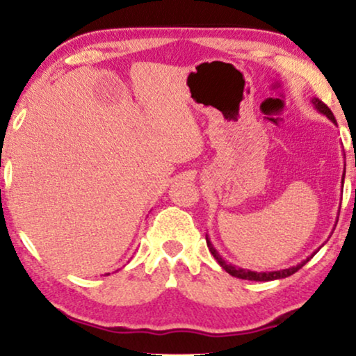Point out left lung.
I'll use <instances>...</instances> for the list:
<instances>
[{
  "label": "left lung",
  "instance_id": "obj_1",
  "mask_svg": "<svg viewBox=\"0 0 356 356\" xmlns=\"http://www.w3.org/2000/svg\"><path fill=\"white\" fill-rule=\"evenodd\" d=\"M311 105H313L314 110H318L321 115L327 116V118H329L330 121H332L334 124H337V121H335L332 111H330L329 106L325 105V104H323V102H321L319 99H316V97H313V99H311ZM343 179H345V170H343V175H342V186H343ZM337 220H339V217H337ZM335 225H337V223H335ZM206 241H207L209 251L212 252V256L216 257L217 262L222 266L223 270H227L228 274L233 275V277H238V279L256 280V282H269V280H277V279H285V277H290L291 274H295L296 270H300L301 267H303V266L306 264V262H308V261L311 259V257H313V256L316 254V252H318V251L321 250V246H319L318 250H316L309 257H306V259L301 261L300 264H296V266H293V267H289V269H280V270H272V272H256V270H250V269H243V267L233 266V264H230V262H227V261L223 259V257L220 256V252H218V251L216 250V248H213V245H212V241H211V238H209V235H206ZM323 246H324V245H323Z\"/></svg>",
  "mask_w": 356,
  "mask_h": 356
}]
</instances>
